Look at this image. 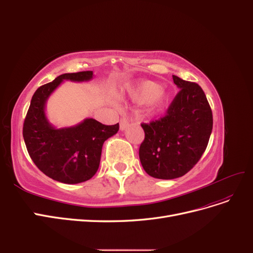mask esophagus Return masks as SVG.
Segmentation results:
<instances>
[{"mask_svg": "<svg viewBox=\"0 0 253 253\" xmlns=\"http://www.w3.org/2000/svg\"><path fill=\"white\" fill-rule=\"evenodd\" d=\"M128 126V121L126 117H121L120 118V129L121 131H125V129Z\"/></svg>", "mask_w": 253, "mask_h": 253, "instance_id": "1", "label": "esophagus"}]
</instances>
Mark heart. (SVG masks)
Wrapping results in <instances>:
<instances>
[{"instance_id": "1", "label": "heart", "mask_w": 253, "mask_h": 253, "mask_svg": "<svg viewBox=\"0 0 253 253\" xmlns=\"http://www.w3.org/2000/svg\"><path fill=\"white\" fill-rule=\"evenodd\" d=\"M128 93L136 102H148V111L153 115L162 113L169 101V94L167 90L162 88L159 83L150 80L135 84L128 89Z\"/></svg>"}]
</instances>
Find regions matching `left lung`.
I'll return each mask as SVG.
<instances>
[{
  "instance_id": "8db88e82",
  "label": "left lung",
  "mask_w": 253,
  "mask_h": 253,
  "mask_svg": "<svg viewBox=\"0 0 253 253\" xmlns=\"http://www.w3.org/2000/svg\"><path fill=\"white\" fill-rule=\"evenodd\" d=\"M180 89L167 115L141 124L144 140L139 158L144 171L159 179H174L188 173L201 159L213 126L212 111L202 87L173 75Z\"/></svg>"
}]
</instances>
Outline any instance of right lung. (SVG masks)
<instances>
[{
	"instance_id": "add662e5",
	"label": "right lung",
	"mask_w": 253,
	"mask_h": 253,
	"mask_svg": "<svg viewBox=\"0 0 253 253\" xmlns=\"http://www.w3.org/2000/svg\"><path fill=\"white\" fill-rule=\"evenodd\" d=\"M91 78V71L60 75L38 88L30 101L23 137L35 165L53 180L72 185L90 179L100 164L104 141L119 129V124L105 126L93 118L75 126L56 128L46 118L47 99L63 80L82 82Z\"/></svg>"
}]
</instances>
